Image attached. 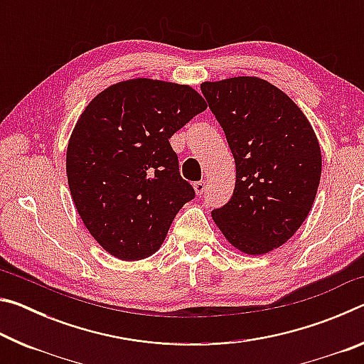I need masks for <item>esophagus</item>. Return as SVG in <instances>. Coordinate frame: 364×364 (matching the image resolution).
Wrapping results in <instances>:
<instances>
[{"instance_id": "esophagus-1", "label": "esophagus", "mask_w": 364, "mask_h": 364, "mask_svg": "<svg viewBox=\"0 0 364 364\" xmlns=\"http://www.w3.org/2000/svg\"><path fill=\"white\" fill-rule=\"evenodd\" d=\"M194 189H196V194L197 196H202V193L207 189V183L205 181H197L194 183Z\"/></svg>"}]
</instances>
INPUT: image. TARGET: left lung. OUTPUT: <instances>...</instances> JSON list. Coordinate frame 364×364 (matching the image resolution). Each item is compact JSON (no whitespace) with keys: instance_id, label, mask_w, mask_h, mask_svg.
Listing matches in <instances>:
<instances>
[{"instance_id":"left-lung-1","label":"left lung","mask_w":364,"mask_h":364,"mask_svg":"<svg viewBox=\"0 0 364 364\" xmlns=\"http://www.w3.org/2000/svg\"><path fill=\"white\" fill-rule=\"evenodd\" d=\"M236 162V186L212 217L228 242L268 254L294 236L311 210L321 178V149L291 97L257 77L200 85Z\"/></svg>"}]
</instances>
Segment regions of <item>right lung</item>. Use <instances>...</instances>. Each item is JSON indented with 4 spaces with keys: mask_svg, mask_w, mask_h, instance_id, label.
<instances>
[{
    "mask_svg": "<svg viewBox=\"0 0 364 364\" xmlns=\"http://www.w3.org/2000/svg\"><path fill=\"white\" fill-rule=\"evenodd\" d=\"M205 109L188 85L134 78L109 86L80 115L67 180L86 230L110 255L151 257L194 199L168 139Z\"/></svg>",
    "mask_w": 364,
    "mask_h": 364,
    "instance_id": "obj_1",
    "label": "right lung"
}]
</instances>
